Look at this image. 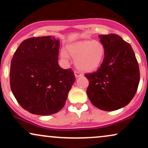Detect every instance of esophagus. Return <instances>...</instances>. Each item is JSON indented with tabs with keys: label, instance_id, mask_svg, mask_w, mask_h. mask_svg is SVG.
I'll list each match as a JSON object with an SVG mask.
<instances>
[{
	"label": "esophagus",
	"instance_id": "34e87169",
	"mask_svg": "<svg viewBox=\"0 0 148 148\" xmlns=\"http://www.w3.org/2000/svg\"><path fill=\"white\" fill-rule=\"evenodd\" d=\"M74 74H75V76L76 78L82 76V74H81V73H80L79 72H78V71H75V72H74Z\"/></svg>",
	"mask_w": 148,
	"mask_h": 148
}]
</instances>
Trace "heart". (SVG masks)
Wrapping results in <instances>:
<instances>
[{"label": "heart", "mask_w": 148, "mask_h": 148, "mask_svg": "<svg viewBox=\"0 0 148 148\" xmlns=\"http://www.w3.org/2000/svg\"><path fill=\"white\" fill-rule=\"evenodd\" d=\"M68 53L75 58L76 67L83 72H92L99 67L105 54L103 44L97 40H86L69 46ZM61 57L67 60L68 55L61 52Z\"/></svg>", "instance_id": "obj_1"}]
</instances>
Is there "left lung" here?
I'll use <instances>...</instances> for the list:
<instances>
[{"mask_svg":"<svg viewBox=\"0 0 148 148\" xmlns=\"http://www.w3.org/2000/svg\"><path fill=\"white\" fill-rule=\"evenodd\" d=\"M105 48L102 63L96 72L87 73V95L91 103L103 111L127 106L136 92L140 81L138 61L132 47L116 34L99 35Z\"/></svg>","mask_w":148,"mask_h":148,"instance_id":"obj_1","label":"left lung"}]
</instances>
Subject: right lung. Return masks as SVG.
Masks as SVG:
<instances>
[{
    "instance_id": "1",
    "label": "right lung",
    "mask_w": 148,
    "mask_h": 148,
    "mask_svg": "<svg viewBox=\"0 0 148 148\" xmlns=\"http://www.w3.org/2000/svg\"><path fill=\"white\" fill-rule=\"evenodd\" d=\"M58 40L30 37L18 46L11 60L10 84L20 106L35 115L54 114L63 108L75 81L74 71L59 66Z\"/></svg>"
}]
</instances>
